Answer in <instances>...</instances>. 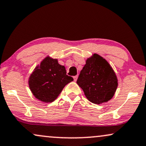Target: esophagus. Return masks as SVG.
<instances>
[{
    "mask_svg": "<svg viewBox=\"0 0 146 146\" xmlns=\"http://www.w3.org/2000/svg\"><path fill=\"white\" fill-rule=\"evenodd\" d=\"M77 77H78V76H77V75H75V76L73 77V79H74V81H75V82H76V81H77Z\"/></svg>",
    "mask_w": 146,
    "mask_h": 146,
    "instance_id": "obj_1",
    "label": "esophagus"
}]
</instances>
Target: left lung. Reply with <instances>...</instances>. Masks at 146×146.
Listing matches in <instances>:
<instances>
[{
	"instance_id": "obj_1",
	"label": "left lung",
	"mask_w": 146,
	"mask_h": 146,
	"mask_svg": "<svg viewBox=\"0 0 146 146\" xmlns=\"http://www.w3.org/2000/svg\"><path fill=\"white\" fill-rule=\"evenodd\" d=\"M77 84L90 102L100 104L113 97L118 86V79L110 64L98 54L86 60Z\"/></svg>"
}]
</instances>
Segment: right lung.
<instances>
[{"instance_id":"obj_1","label":"right lung","mask_w":146,"mask_h":146,"mask_svg":"<svg viewBox=\"0 0 146 146\" xmlns=\"http://www.w3.org/2000/svg\"><path fill=\"white\" fill-rule=\"evenodd\" d=\"M73 78L67 75L65 67L58 60L46 57L30 75L28 84L33 95L44 102H52Z\"/></svg>"}]
</instances>
